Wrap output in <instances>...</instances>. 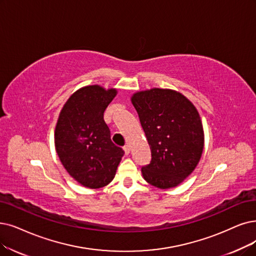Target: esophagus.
<instances>
[{
  "label": "esophagus",
  "mask_w": 256,
  "mask_h": 256,
  "mask_svg": "<svg viewBox=\"0 0 256 256\" xmlns=\"http://www.w3.org/2000/svg\"><path fill=\"white\" fill-rule=\"evenodd\" d=\"M124 151H125V154L128 156L129 153H130V146H129V145L125 146V147H124Z\"/></svg>",
  "instance_id": "1"
}]
</instances>
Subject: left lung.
Instances as JSON below:
<instances>
[{"label":"left lung","mask_w":256,"mask_h":256,"mask_svg":"<svg viewBox=\"0 0 256 256\" xmlns=\"http://www.w3.org/2000/svg\"><path fill=\"white\" fill-rule=\"evenodd\" d=\"M151 150L142 178L160 189L176 187L196 169L205 136L198 109L178 91L152 88L131 96Z\"/></svg>","instance_id":"obj_1"}]
</instances>
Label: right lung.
<instances>
[{
	"label": "right lung",
	"instance_id": "1",
	"mask_svg": "<svg viewBox=\"0 0 256 256\" xmlns=\"http://www.w3.org/2000/svg\"><path fill=\"white\" fill-rule=\"evenodd\" d=\"M116 94V88L82 87L60 112L54 130L56 153L68 174L86 188L107 186L124 156L112 142L104 120V111Z\"/></svg>",
	"mask_w": 256,
	"mask_h": 256
}]
</instances>
